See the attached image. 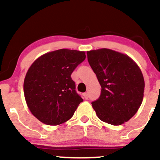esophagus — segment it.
Instances as JSON below:
<instances>
[{
  "instance_id": "34e87169",
  "label": "esophagus",
  "mask_w": 160,
  "mask_h": 160,
  "mask_svg": "<svg viewBox=\"0 0 160 160\" xmlns=\"http://www.w3.org/2000/svg\"><path fill=\"white\" fill-rule=\"evenodd\" d=\"M83 96H84V98H85L86 99H87L88 98V93L87 92L83 93Z\"/></svg>"
}]
</instances>
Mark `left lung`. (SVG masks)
I'll list each match as a JSON object with an SVG mask.
<instances>
[{
	"mask_svg": "<svg viewBox=\"0 0 160 160\" xmlns=\"http://www.w3.org/2000/svg\"><path fill=\"white\" fill-rule=\"evenodd\" d=\"M88 62L102 87L92 103L101 120L113 126L127 122L138 111L144 92L140 68L128 56L109 49L87 51Z\"/></svg>",
	"mask_w": 160,
	"mask_h": 160,
	"instance_id": "obj_1",
	"label": "left lung"
}]
</instances>
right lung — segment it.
I'll return each mask as SVG.
<instances>
[{
  "label": "right lung",
  "instance_id": "1",
  "mask_svg": "<svg viewBox=\"0 0 160 160\" xmlns=\"http://www.w3.org/2000/svg\"><path fill=\"white\" fill-rule=\"evenodd\" d=\"M86 58L85 52L61 49L42 55L32 63L24 80L28 108L43 123L57 126L74 115L82 98L71 78Z\"/></svg>",
  "mask_w": 160,
  "mask_h": 160
}]
</instances>
